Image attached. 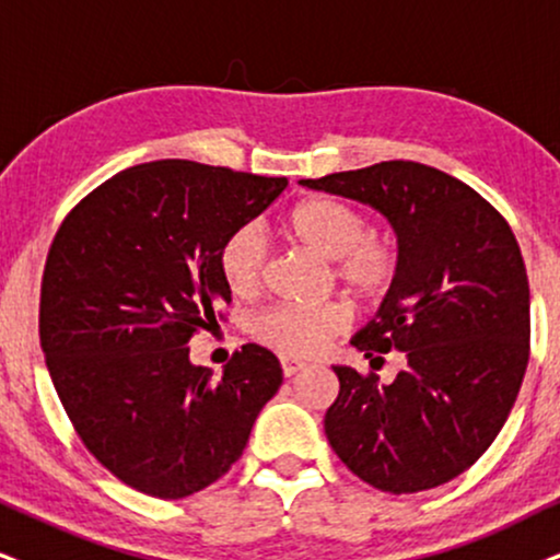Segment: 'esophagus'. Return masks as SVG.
I'll list each match as a JSON object with an SVG mask.
<instances>
[{
	"instance_id": "1",
	"label": "esophagus",
	"mask_w": 560,
	"mask_h": 560,
	"mask_svg": "<svg viewBox=\"0 0 560 560\" xmlns=\"http://www.w3.org/2000/svg\"><path fill=\"white\" fill-rule=\"evenodd\" d=\"M304 362H294V359H281V370H284V377H294L296 372L304 370Z\"/></svg>"
}]
</instances>
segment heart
Listing matches in <instances>:
<instances>
[{
  "label": "heart",
  "mask_w": 560,
  "mask_h": 560,
  "mask_svg": "<svg viewBox=\"0 0 560 560\" xmlns=\"http://www.w3.org/2000/svg\"><path fill=\"white\" fill-rule=\"evenodd\" d=\"M284 230L296 243L328 258L330 276L353 300L374 307L390 296L400 273V250L390 237L370 230L362 209L332 196H310L294 203ZM219 276L235 296H256L264 287L268 250L253 224L232 230L217 253ZM351 313L343 302L317 307L276 304L253 323V336L284 357L304 359L323 351L332 336L343 332Z\"/></svg>",
  "instance_id": "b5f03b06"
}]
</instances>
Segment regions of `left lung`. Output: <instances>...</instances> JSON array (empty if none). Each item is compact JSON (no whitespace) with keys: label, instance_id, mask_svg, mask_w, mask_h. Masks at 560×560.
<instances>
[{"label":"left lung","instance_id":"1","mask_svg":"<svg viewBox=\"0 0 560 560\" xmlns=\"http://www.w3.org/2000/svg\"><path fill=\"white\" fill-rule=\"evenodd\" d=\"M302 186L370 203L398 235L400 273L351 338L372 366L400 351L390 385L332 366V452L385 493H419L470 468L504 427L529 362V284L504 217L468 183L410 160Z\"/></svg>","mask_w":560,"mask_h":560}]
</instances>
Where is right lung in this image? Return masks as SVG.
I'll return each mask as SVG.
<instances>
[{"instance_id": "add662e5", "label": "right lung", "mask_w": 560, "mask_h": 560, "mask_svg": "<svg viewBox=\"0 0 560 560\" xmlns=\"http://www.w3.org/2000/svg\"><path fill=\"white\" fill-rule=\"evenodd\" d=\"M287 178L190 160L113 175L56 232L40 281V349L90 455L154 499H186L243 455L281 364L258 343L222 377L188 341L222 317L217 253L284 194Z\"/></svg>"}]
</instances>
